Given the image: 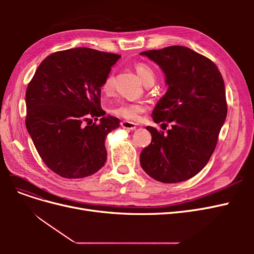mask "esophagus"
<instances>
[{
	"label": "esophagus",
	"mask_w": 254,
	"mask_h": 254,
	"mask_svg": "<svg viewBox=\"0 0 254 254\" xmlns=\"http://www.w3.org/2000/svg\"><path fill=\"white\" fill-rule=\"evenodd\" d=\"M121 126L127 130H133L136 128V124H134V123H132V122H128V121H123L121 123Z\"/></svg>",
	"instance_id": "34e87169"
}]
</instances>
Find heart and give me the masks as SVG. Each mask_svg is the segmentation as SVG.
<instances>
[{"mask_svg": "<svg viewBox=\"0 0 254 254\" xmlns=\"http://www.w3.org/2000/svg\"><path fill=\"white\" fill-rule=\"evenodd\" d=\"M135 72L139 75L142 82L147 86V84L153 83L156 79L155 71L152 70L151 66L148 64L140 63L135 64ZM114 76L113 74H109L103 82L102 90L105 94H110L113 90ZM146 110V105L144 103H126L122 102L119 104L113 105L110 108V112L119 118H123L128 121H137L140 119V115Z\"/></svg>", "mask_w": 254, "mask_h": 254, "instance_id": "b5f03b06", "label": "heart"}]
</instances>
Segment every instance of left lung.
<instances>
[{
	"instance_id": "left-lung-1",
	"label": "left lung",
	"mask_w": 254,
	"mask_h": 254,
	"mask_svg": "<svg viewBox=\"0 0 254 254\" xmlns=\"http://www.w3.org/2000/svg\"><path fill=\"white\" fill-rule=\"evenodd\" d=\"M140 54L157 64L165 75L167 91L152 111L153 122L172 123L166 134L146 127L151 143L141 152V166L160 182L189 180L209 162L226 121L224 79L210 59L186 47Z\"/></svg>"
}]
</instances>
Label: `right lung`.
<instances>
[{
    "label": "right lung",
    "instance_id": "add662e5",
    "mask_svg": "<svg viewBox=\"0 0 254 254\" xmlns=\"http://www.w3.org/2000/svg\"><path fill=\"white\" fill-rule=\"evenodd\" d=\"M120 57L88 48L54 53L27 86V131L45 165L64 178H84L106 163L105 139L120 120L105 115L101 88Z\"/></svg>",
    "mask_w": 254,
    "mask_h": 254
}]
</instances>
